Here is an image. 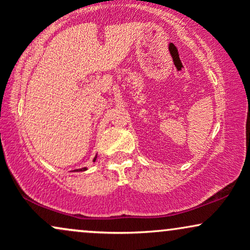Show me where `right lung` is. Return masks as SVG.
<instances>
[{
  "instance_id": "right-lung-1",
  "label": "right lung",
  "mask_w": 250,
  "mask_h": 250,
  "mask_svg": "<svg viewBox=\"0 0 250 250\" xmlns=\"http://www.w3.org/2000/svg\"><path fill=\"white\" fill-rule=\"evenodd\" d=\"M96 157H97V155L95 157H94V160H93V162H95L96 161ZM84 170H87V168H81V169H76V170H74V171H84Z\"/></svg>"
}]
</instances>
